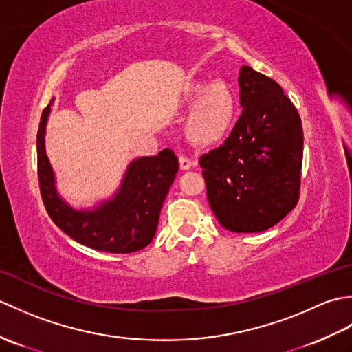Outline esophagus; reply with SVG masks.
I'll list each match as a JSON object with an SVG mask.
<instances>
[{
  "label": "esophagus",
  "instance_id": "1",
  "mask_svg": "<svg viewBox=\"0 0 352 352\" xmlns=\"http://www.w3.org/2000/svg\"><path fill=\"white\" fill-rule=\"evenodd\" d=\"M178 160H180V168L183 170H188V169H190L193 166V162L189 159V157L180 155V157H178Z\"/></svg>",
  "mask_w": 352,
  "mask_h": 352
}]
</instances>
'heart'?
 <instances>
[{
  "instance_id": "obj_1",
  "label": "heart",
  "mask_w": 352,
  "mask_h": 352,
  "mask_svg": "<svg viewBox=\"0 0 352 352\" xmlns=\"http://www.w3.org/2000/svg\"><path fill=\"white\" fill-rule=\"evenodd\" d=\"M190 113L186 122L189 138L198 144H214L226 136L234 116V98L222 83H195L184 94Z\"/></svg>"
}]
</instances>
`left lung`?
<instances>
[{"label":"left lung","instance_id":"left-lung-1","mask_svg":"<svg viewBox=\"0 0 352 352\" xmlns=\"http://www.w3.org/2000/svg\"><path fill=\"white\" fill-rule=\"evenodd\" d=\"M242 115L218 148L199 157L207 199L234 233H257L296 207L304 134L298 110L275 80L242 66Z\"/></svg>","mask_w":352,"mask_h":352}]
</instances>
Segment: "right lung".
<instances>
[{
    "instance_id": "1",
    "label": "right lung",
    "mask_w": 352,
    "mask_h": 352,
    "mask_svg": "<svg viewBox=\"0 0 352 352\" xmlns=\"http://www.w3.org/2000/svg\"><path fill=\"white\" fill-rule=\"evenodd\" d=\"M50 106L45 107L37 130V177L43 206L52 222L78 243L104 252H134L153 241L157 223L178 170L172 149L134 160L121 189L92 212H77L57 195L54 174L45 154V126Z\"/></svg>"
}]
</instances>
